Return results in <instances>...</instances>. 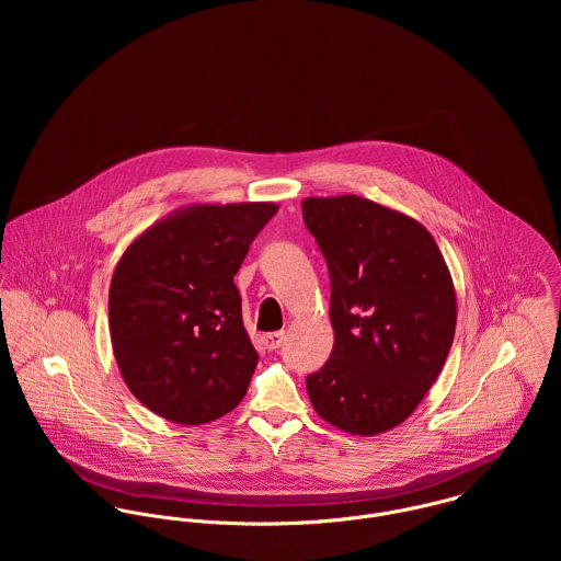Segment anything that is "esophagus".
<instances>
[{"label":"esophagus","instance_id":"1","mask_svg":"<svg viewBox=\"0 0 561 561\" xmlns=\"http://www.w3.org/2000/svg\"><path fill=\"white\" fill-rule=\"evenodd\" d=\"M283 341H285V332L283 330H278V332H267V334H263V345L270 350V352H274V350H278L280 345H283Z\"/></svg>","mask_w":561,"mask_h":561}]
</instances>
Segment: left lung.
Returning <instances> with one entry per match:
<instances>
[{"label":"left lung","instance_id":"1","mask_svg":"<svg viewBox=\"0 0 561 561\" xmlns=\"http://www.w3.org/2000/svg\"><path fill=\"white\" fill-rule=\"evenodd\" d=\"M330 274L334 345L307 378L330 425L378 436L403 423L436 382L456 334V289L430 231L356 194L302 201Z\"/></svg>","mask_w":561,"mask_h":561}]
</instances>
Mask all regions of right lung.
Masks as SVG:
<instances>
[{
    "mask_svg": "<svg viewBox=\"0 0 561 561\" xmlns=\"http://www.w3.org/2000/svg\"><path fill=\"white\" fill-rule=\"evenodd\" d=\"M276 203L187 205L127 245L110 283V336L134 398L163 419L203 425L248 391L256 352L233 283Z\"/></svg>",
    "mask_w": 561,
    "mask_h": 561,
    "instance_id": "obj_1",
    "label": "right lung"
}]
</instances>
